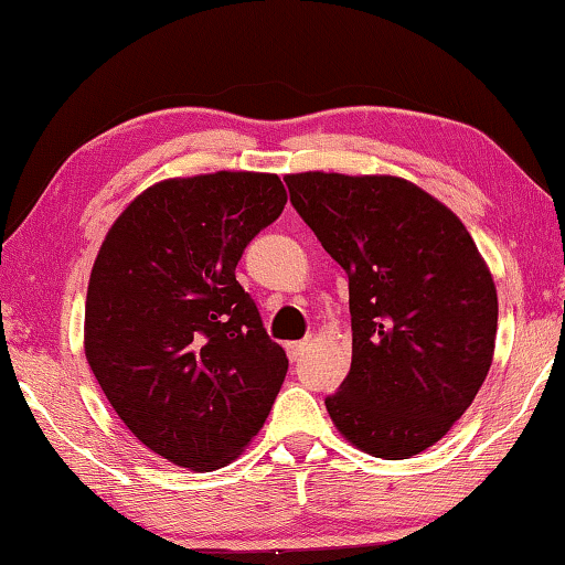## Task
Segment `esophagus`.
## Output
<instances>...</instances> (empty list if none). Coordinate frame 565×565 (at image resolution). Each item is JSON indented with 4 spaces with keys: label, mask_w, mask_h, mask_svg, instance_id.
<instances>
[{
    "label": "esophagus",
    "mask_w": 565,
    "mask_h": 565,
    "mask_svg": "<svg viewBox=\"0 0 565 565\" xmlns=\"http://www.w3.org/2000/svg\"><path fill=\"white\" fill-rule=\"evenodd\" d=\"M307 348H309V342H307V340L289 342V344H286V355H289L291 363H299L301 355H305V352H307Z\"/></svg>",
    "instance_id": "34e87169"
}]
</instances>
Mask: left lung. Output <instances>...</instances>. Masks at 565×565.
Here are the masks:
<instances>
[{
    "instance_id": "8db88e82",
    "label": "left lung",
    "mask_w": 565,
    "mask_h": 565,
    "mask_svg": "<svg viewBox=\"0 0 565 565\" xmlns=\"http://www.w3.org/2000/svg\"><path fill=\"white\" fill-rule=\"evenodd\" d=\"M322 248L350 279L352 363L327 395L337 431L381 459L446 436L490 373L498 289L449 207L393 174L284 177Z\"/></svg>"
}]
</instances>
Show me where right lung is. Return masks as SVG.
Here are the masks:
<instances>
[{
	"label": "right lung",
	"instance_id": "1",
	"mask_svg": "<svg viewBox=\"0 0 565 565\" xmlns=\"http://www.w3.org/2000/svg\"><path fill=\"white\" fill-rule=\"evenodd\" d=\"M276 174L157 182L100 243L88 281V365L124 426L159 457L213 471L260 431L289 360L235 281L256 235L281 215Z\"/></svg>",
	"mask_w": 565,
	"mask_h": 565
}]
</instances>
